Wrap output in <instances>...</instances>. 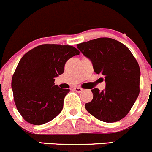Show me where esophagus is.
<instances>
[{
  "mask_svg": "<svg viewBox=\"0 0 152 152\" xmlns=\"http://www.w3.org/2000/svg\"><path fill=\"white\" fill-rule=\"evenodd\" d=\"M74 90L76 91V92L80 93L83 91V89H81V88H80V87H75Z\"/></svg>",
  "mask_w": 152,
  "mask_h": 152,
  "instance_id": "esophagus-1",
  "label": "esophagus"
}]
</instances>
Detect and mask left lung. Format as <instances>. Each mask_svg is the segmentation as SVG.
Here are the masks:
<instances>
[{
	"mask_svg": "<svg viewBox=\"0 0 152 152\" xmlns=\"http://www.w3.org/2000/svg\"><path fill=\"white\" fill-rule=\"evenodd\" d=\"M76 46L106 83L102 91L97 88L91 90L93 99L85 104L86 110L103 122L123 119L139 94L141 72L136 58L125 45L112 38H97Z\"/></svg>",
	"mask_w": 152,
	"mask_h": 152,
	"instance_id": "left-lung-1",
	"label": "left lung"
}]
</instances>
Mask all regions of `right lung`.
<instances>
[{"mask_svg":"<svg viewBox=\"0 0 152 152\" xmlns=\"http://www.w3.org/2000/svg\"><path fill=\"white\" fill-rule=\"evenodd\" d=\"M79 53L71 45L45 44L21 58L11 88L16 108L26 122L44 124L61 113L70 89L55 85V78L64 72L66 61Z\"/></svg>","mask_w":152,"mask_h":152,"instance_id":"right-lung-1","label":"right lung"}]
</instances>
